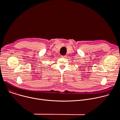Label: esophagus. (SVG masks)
<instances>
[{
    "label": "esophagus",
    "instance_id": "esophagus-1",
    "mask_svg": "<svg viewBox=\"0 0 120 120\" xmlns=\"http://www.w3.org/2000/svg\"><path fill=\"white\" fill-rule=\"evenodd\" d=\"M67 57L66 55H64V56H61V57L62 58H66Z\"/></svg>",
    "mask_w": 120,
    "mask_h": 120
}]
</instances>
